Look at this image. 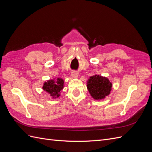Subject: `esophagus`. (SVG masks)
<instances>
[{
    "label": "esophagus",
    "mask_w": 152,
    "mask_h": 152,
    "mask_svg": "<svg viewBox=\"0 0 152 152\" xmlns=\"http://www.w3.org/2000/svg\"><path fill=\"white\" fill-rule=\"evenodd\" d=\"M72 77L73 78H77L78 77V73L77 72L73 71L72 72Z\"/></svg>",
    "instance_id": "esophagus-1"
}]
</instances>
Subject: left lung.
Here are the masks:
<instances>
[{"label":"left lung","instance_id":"1","mask_svg":"<svg viewBox=\"0 0 152 152\" xmlns=\"http://www.w3.org/2000/svg\"><path fill=\"white\" fill-rule=\"evenodd\" d=\"M112 84L108 79L99 75L91 76L87 81V89L94 99H102L110 94Z\"/></svg>","mask_w":152,"mask_h":152}]
</instances>
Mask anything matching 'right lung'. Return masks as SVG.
Segmentation results:
<instances>
[{
  "mask_svg": "<svg viewBox=\"0 0 152 152\" xmlns=\"http://www.w3.org/2000/svg\"><path fill=\"white\" fill-rule=\"evenodd\" d=\"M64 80L61 78H58L56 80H49L44 82L42 89L48 92L53 98H58L60 96V91L63 89Z\"/></svg>",
  "mask_w": 152,
  "mask_h": 152,
  "instance_id": "right-lung-1",
  "label": "right lung"
}]
</instances>
